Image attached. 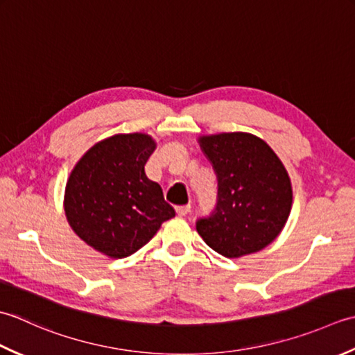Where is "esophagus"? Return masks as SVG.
Segmentation results:
<instances>
[{
    "instance_id": "34e87169",
    "label": "esophagus",
    "mask_w": 355,
    "mask_h": 355,
    "mask_svg": "<svg viewBox=\"0 0 355 355\" xmlns=\"http://www.w3.org/2000/svg\"><path fill=\"white\" fill-rule=\"evenodd\" d=\"M190 205H180V207H176V213H178V216H185V214H188L190 213Z\"/></svg>"
}]
</instances>
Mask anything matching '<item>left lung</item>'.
<instances>
[{"label":"left lung","instance_id":"obj_1","mask_svg":"<svg viewBox=\"0 0 355 355\" xmlns=\"http://www.w3.org/2000/svg\"><path fill=\"white\" fill-rule=\"evenodd\" d=\"M199 146L218 176V205L196 230L209 248L237 259L263 250L284 230L293 207L285 165L260 137L243 133L200 136Z\"/></svg>","mask_w":355,"mask_h":355}]
</instances>
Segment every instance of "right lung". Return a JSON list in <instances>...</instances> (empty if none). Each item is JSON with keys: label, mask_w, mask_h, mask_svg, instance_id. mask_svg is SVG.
Wrapping results in <instances>:
<instances>
[{"label": "right lung", "mask_w": 355, "mask_h": 355, "mask_svg": "<svg viewBox=\"0 0 355 355\" xmlns=\"http://www.w3.org/2000/svg\"><path fill=\"white\" fill-rule=\"evenodd\" d=\"M155 150L150 135H114L87 150L71 170L64 193L67 222L101 254H133L175 218L161 185L146 175Z\"/></svg>", "instance_id": "add662e5"}]
</instances>
